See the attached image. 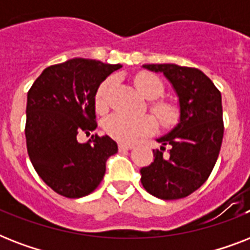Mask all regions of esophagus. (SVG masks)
Instances as JSON below:
<instances>
[{
    "instance_id": "34e87169",
    "label": "esophagus",
    "mask_w": 250,
    "mask_h": 250,
    "mask_svg": "<svg viewBox=\"0 0 250 250\" xmlns=\"http://www.w3.org/2000/svg\"><path fill=\"white\" fill-rule=\"evenodd\" d=\"M118 148L121 152H125V150H131L133 148V145H129V144H119L118 145Z\"/></svg>"
}]
</instances>
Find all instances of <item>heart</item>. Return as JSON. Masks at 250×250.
<instances>
[{
  "mask_svg": "<svg viewBox=\"0 0 250 250\" xmlns=\"http://www.w3.org/2000/svg\"><path fill=\"white\" fill-rule=\"evenodd\" d=\"M114 79L104 80L94 96V105L98 113H105L109 107L110 93L113 90ZM135 86L139 93L150 101H156L164 96L165 86L156 75L140 72L135 78ZM150 111L165 128L174 127L179 121L178 107L167 101H156L150 105ZM157 128L156 121L152 117H131L125 114H113L106 118L104 129L111 139L122 144H131L137 139L150 135Z\"/></svg>",
  "mask_w": 250,
  "mask_h": 250,
  "instance_id": "b5f03b06",
  "label": "heart"
}]
</instances>
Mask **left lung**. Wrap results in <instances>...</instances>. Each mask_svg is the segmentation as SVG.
Masks as SVG:
<instances>
[{
    "mask_svg": "<svg viewBox=\"0 0 250 250\" xmlns=\"http://www.w3.org/2000/svg\"><path fill=\"white\" fill-rule=\"evenodd\" d=\"M143 67L166 76L179 98L180 117L170 132L157 139L161 149L153 150L154 162L140 170L141 184L162 200L187 197L209 178L221 150L225 129L221 92L198 68L175 63ZM165 145L171 146L168 155L163 153Z\"/></svg>",
    "mask_w": 250,
    "mask_h": 250,
    "instance_id": "8db88e82",
    "label": "left lung"
}]
</instances>
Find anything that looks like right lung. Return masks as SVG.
<instances>
[{
    "label": "right lung",
    "instance_id": "obj_1",
    "mask_svg": "<svg viewBox=\"0 0 250 250\" xmlns=\"http://www.w3.org/2000/svg\"><path fill=\"white\" fill-rule=\"evenodd\" d=\"M122 64L74 58L49 66L27 93L25 140L29 160L42 180L61 196L79 198L93 192L118 152L109 136L79 143L78 133L96 129L94 96L100 84Z\"/></svg>",
    "mask_w": 250,
    "mask_h": 250
}]
</instances>
